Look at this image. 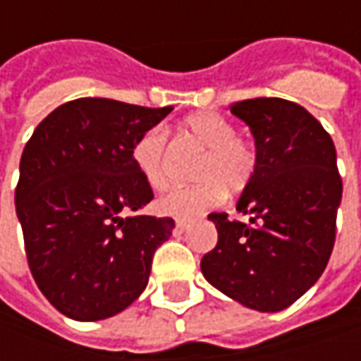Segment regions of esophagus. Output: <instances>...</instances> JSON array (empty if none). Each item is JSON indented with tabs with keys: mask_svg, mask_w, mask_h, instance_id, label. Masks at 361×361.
Instances as JSON below:
<instances>
[{
	"mask_svg": "<svg viewBox=\"0 0 361 361\" xmlns=\"http://www.w3.org/2000/svg\"><path fill=\"white\" fill-rule=\"evenodd\" d=\"M188 229L187 219H176V233H185Z\"/></svg>",
	"mask_w": 361,
	"mask_h": 361,
	"instance_id": "1",
	"label": "esophagus"
}]
</instances>
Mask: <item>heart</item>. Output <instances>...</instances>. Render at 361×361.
I'll return each mask as SVG.
<instances>
[{
    "label": "heart",
    "mask_w": 361,
    "mask_h": 361,
    "mask_svg": "<svg viewBox=\"0 0 361 361\" xmlns=\"http://www.w3.org/2000/svg\"><path fill=\"white\" fill-rule=\"evenodd\" d=\"M192 142L204 148L192 176L195 185L171 190L159 201L166 215L190 216L223 201L225 190L237 195L251 185L259 166L255 145L237 136V126L216 112H197L180 122ZM132 162L145 183L154 190L171 185L169 176V134L162 126L145 130L132 145Z\"/></svg>",
    "instance_id": "heart-1"
}]
</instances>
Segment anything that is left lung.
<instances>
[{
    "label": "left lung",
    "instance_id": "obj_1",
    "mask_svg": "<svg viewBox=\"0 0 361 361\" xmlns=\"http://www.w3.org/2000/svg\"><path fill=\"white\" fill-rule=\"evenodd\" d=\"M255 136V178L237 211L211 213L219 241L201 259L204 279L257 312H281L326 269L341 201L336 146L303 106L283 98H253L231 106Z\"/></svg>",
    "mask_w": 361,
    "mask_h": 361
}]
</instances>
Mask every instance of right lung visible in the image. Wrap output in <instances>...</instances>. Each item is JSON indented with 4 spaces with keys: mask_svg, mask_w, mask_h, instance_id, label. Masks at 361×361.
I'll list each match as a JSON object with an SVG mask.
<instances>
[{
    "mask_svg": "<svg viewBox=\"0 0 361 361\" xmlns=\"http://www.w3.org/2000/svg\"><path fill=\"white\" fill-rule=\"evenodd\" d=\"M173 106L108 98L58 106L27 140L16 213L39 291L63 315L96 322L145 291L171 216L128 215L154 199L132 162V145Z\"/></svg>",
    "mask_w": 361,
    "mask_h": 361,
    "instance_id": "right-lung-1",
    "label": "right lung"
}]
</instances>
